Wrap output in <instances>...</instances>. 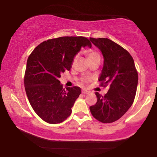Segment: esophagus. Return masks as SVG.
I'll return each mask as SVG.
<instances>
[{
    "mask_svg": "<svg viewBox=\"0 0 157 157\" xmlns=\"http://www.w3.org/2000/svg\"><path fill=\"white\" fill-rule=\"evenodd\" d=\"M82 94H89L90 92L87 91V90H82Z\"/></svg>",
    "mask_w": 157,
    "mask_h": 157,
    "instance_id": "obj_1",
    "label": "esophagus"
}]
</instances>
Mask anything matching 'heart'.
<instances>
[{
	"label": "heart",
	"mask_w": 157,
	"mask_h": 157,
	"mask_svg": "<svg viewBox=\"0 0 157 157\" xmlns=\"http://www.w3.org/2000/svg\"><path fill=\"white\" fill-rule=\"evenodd\" d=\"M87 56H88V58H89L90 61H92L95 58H98V57H100V56H99V54L98 52L94 51V50H89V51L87 52ZM89 80V78H82V81L84 82H87Z\"/></svg>",
	"instance_id": "obj_1"
}]
</instances>
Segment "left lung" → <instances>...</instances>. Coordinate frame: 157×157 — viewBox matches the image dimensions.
Listing matches in <instances>:
<instances>
[{"label":"left lung","mask_w":157,"mask_h":157,"mask_svg":"<svg viewBox=\"0 0 157 157\" xmlns=\"http://www.w3.org/2000/svg\"><path fill=\"white\" fill-rule=\"evenodd\" d=\"M90 41L102 54L104 65L99 81L109 85L98 101L90 107L92 116L102 123H111L122 117L133 103L138 84V74L134 59L129 52L111 40L92 38Z\"/></svg>","instance_id":"left-lung-1"}]
</instances>
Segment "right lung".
<instances>
[{
	"mask_svg": "<svg viewBox=\"0 0 157 157\" xmlns=\"http://www.w3.org/2000/svg\"><path fill=\"white\" fill-rule=\"evenodd\" d=\"M86 46L91 48L92 44L85 37H59L43 42L28 57L24 78L26 94L35 113L45 122L60 123L71 114L81 89L65 90L59 78L70 70L74 57Z\"/></svg>",
	"mask_w": 157,
	"mask_h": 157,
	"instance_id": "obj_1",
	"label": "right lung"
}]
</instances>
